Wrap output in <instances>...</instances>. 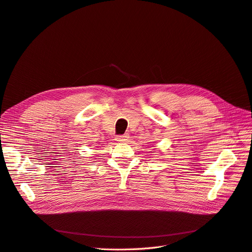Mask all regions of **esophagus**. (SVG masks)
Wrapping results in <instances>:
<instances>
[{
	"mask_svg": "<svg viewBox=\"0 0 252 252\" xmlns=\"http://www.w3.org/2000/svg\"><path fill=\"white\" fill-rule=\"evenodd\" d=\"M127 139H128V135H122V136H117V137L115 138L116 141L122 142V143H124V142H126Z\"/></svg>",
	"mask_w": 252,
	"mask_h": 252,
	"instance_id": "34e87169",
	"label": "esophagus"
}]
</instances>
